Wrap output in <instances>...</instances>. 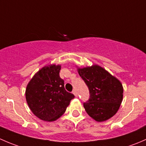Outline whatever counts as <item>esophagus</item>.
I'll use <instances>...</instances> for the list:
<instances>
[{
    "label": "esophagus",
    "instance_id": "1",
    "mask_svg": "<svg viewBox=\"0 0 146 146\" xmlns=\"http://www.w3.org/2000/svg\"><path fill=\"white\" fill-rule=\"evenodd\" d=\"M73 95H74L76 97L78 96V93H77V92H76V90H73Z\"/></svg>",
    "mask_w": 146,
    "mask_h": 146
}]
</instances>
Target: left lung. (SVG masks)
<instances>
[{
	"label": "left lung",
	"instance_id": "8db88e82",
	"mask_svg": "<svg viewBox=\"0 0 146 146\" xmlns=\"http://www.w3.org/2000/svg\"><path fill=\"white\" fill-rule=\"evenodd\" d=\"M78 72L89 89V100L83 103L88 115L100 122L112 117L123 100L121 82L98 65L78 68Z\"/></svg>",
	"mask_w": 146,
	"mask_h": 146
}]
</instances>
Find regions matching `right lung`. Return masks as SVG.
<instances>
[{"mask_svg": "<svg viewBox=\"0 0 146 146\" xmlns=\"http://www.w3.org/2000/svg\"><path fill=\"white\" fill-rule=\"evenodd\" d=\"M60 70V65L44 66L33 76L26 88V100L29 109L36 117L45 121H54L61 117L75 98L73 94L65 90Z\"/></svg>", "mask_w": 146, "mask_h": 146, "instance_id": "add662e5", "label": "right lung"}]
</instances>
